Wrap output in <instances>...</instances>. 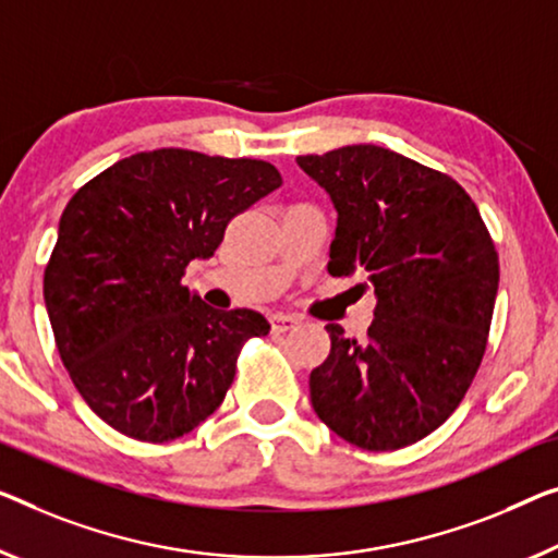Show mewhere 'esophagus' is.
I'll list each match as a JSON object with an SVG mask.
<instances>
[{
  "instance_id": "1",
  "label": "esophagus",
  "mask_w": 558,
  "mask_h": 558,
  "mask_svg": "<svg viewBox=\"0 0 558 558\" xmlns=\"http://www.w3.org/2000/svg\"><path fill=\"white\" fill-rule=\"evenodd\" d=\"M298 323H301V318H298V315H293V313H272L270 315V328L276 332H286L290 328H295Z\"/></svg>"
}]
</instances>
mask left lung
<instances>
[{
    "label": "left lung",
    "instance_id": "obj_1",
    "mask_svg": "<svg viewBox=\"0 0 558 558\" xmlns=\"http://www.w3.org/2000/svg\"><path fill=\"white\" fill-rule=\"evenodd\" d=\"M338 210L330 276L361 270L376 311L361 343L328 323L311 373L318 418L365 451L411 446L451 415L484 361L498 253L451 174L378 145L298 157Z\"/></svg>",
    "mask_w": 558,
    "mask_h": 558
}]
</instances>
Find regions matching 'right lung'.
Listing matches in <instances>:
<instances>
[{
  "mask_svg": "<svg viewBox=\"0 0 558 558\" xmlns=\"http://www.w3.org/2000/svg\"><path fill=\"white\" fill-rule=\"evenodd\" d=\"M282 185L265 160L162 147L114 162L66 203L45 303L74 388L107 426L165 444L218 411L260 313L215 311L182 286L228 222Z\"/></svg>",
  "mask_w": 558,
  "mask_h": 558,
  "instance_id": "add662e5",
  "label": "right lung"
}]
</instances>
